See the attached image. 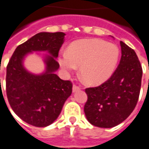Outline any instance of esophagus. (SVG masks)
<instances>
[{"label": "esophagus", "instance_id": "esophagus-1", "mask_svg": "<svg viewBox=\"0 0 149 149\" xmlns=\"http://www.w3.org/2000/svg\"><path fill=\"white\" fill-rule=\"evenodd\" d=\"M80 89H81V88H80V87H78V86L75 85V84H74L73 88H72V91H73V92H75V91H79Z\"/></svg>", "mask_w": 149, "mask_h": 149}]
</instances>
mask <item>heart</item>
<instances>
[{
    "instance_id": "1",
    "label": "heart",
    "mask_w": 149,
    "mask_h": 149,
    "mask_svg": "<svg viewBox=\"0 0 149 149\" xmlns=\"http://www.w3.org/2000/svg\"><path fill=\"white\" fill-rule=\"evenodd\" d=\"M120 58L117 45L100 39H84L74 42L67 52L59 56L58 62L68 74L80 65V73L90 85L107 81L113 73Z\"/></svg>"
}]
</instances>
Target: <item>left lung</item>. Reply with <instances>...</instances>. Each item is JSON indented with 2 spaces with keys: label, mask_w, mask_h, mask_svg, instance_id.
<instances>
[{
  "label": "left lung",
  "mask_w": 149,
  "mask_h": 149,
  "mask_svg": "<svg viewBox=\"0 0 149 149\" xmlns=\"http://www.w3.org/2000/svg\"><path fill=\"white\" fill-rule=\"evenodd\" d=\"M120 64L109 79L95 88L85 89L84 110L90 123L100 128L117 126L132 113L139 97L142 68L132 49L120 42Z\"/></svg>",
  "instance_id": "1"
}]
</instances>
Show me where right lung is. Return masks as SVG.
<instances>
[{
	"instance_id": "obj_1",
	"label": "right lung",
	"mask_w": 149,
	"mask_h": 149,
	"mask_svg": "<svg viewBox=\"0 0 149 149\" xmlns=\"http://www.w3.org/2000/svg\"><path fill=\"white\" fill-rule=\"evenodd\" d=\"M65 33H39L18 45L7 66L6 92L13 112L26 123L45 127L59 116L72 92V83L63 81L54 72L58 69V57ZM33 51H46L47 70L33 75L24 68V56Z\"/></svg>"
}]
</instances>
